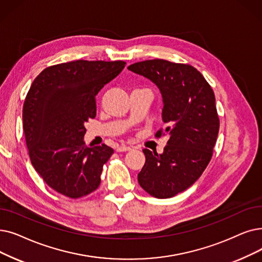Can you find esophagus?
<instances>
[{"label":"esophagus","instance_id":"34e87169","mask_svg":"<svg viewBox=\"0 0 262 262\" xmlns=\"http://www.w3.org/2000/svg\"><path fill=\"white\" fill-rule=\"evenodd\" d=\"M132 149L130 146H128V145H119V146H117V152H125V151H129Z\"/></svg>","mask_w":262,"mask_h":262}]
</instances>
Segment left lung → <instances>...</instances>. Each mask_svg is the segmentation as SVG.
I'll return each instance as SVG.
<instances>
[{
  "instance_id": "left-lung-1",
  "label": "left lung",
  "mask_w": 262,
  "mask_h": 262,
  "mask_svg": "<svg viewBox=\"0 0 262 262\" xmlns=\"http://www.w3.org/2000/svg\"><path fill=\"white\" fill-rule=\"evenodd\" d=\"M128 70L155 83L163 96L162 118L169 139L162 154L144 149L140 186L153 197L171 198L200 178L211 161L220 130L212 88L195 67L166 60H147Z\"/></svg>"
}]
</instances>
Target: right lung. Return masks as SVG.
<instances>
[{
    "label": "right lung",
    "instance_id": "obj_1",
    "mask_svg": "<svg viewBox=\"0 0 262 262\" xmlns=\"http://www.w3.org/2000/svg\"><path fill=\"white\" fill-rule=\"evenodd\" d=\"M125 64L77 60L49 66L27 94L22 119L31 163L48 186L66 197L81 198L100 184L113 149L86 145L84 123L96 116V94Z\"/></svg>",
    "mask_w": 262,
    "mask_h": 262
}]
</instances>
